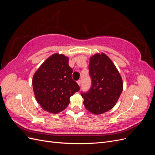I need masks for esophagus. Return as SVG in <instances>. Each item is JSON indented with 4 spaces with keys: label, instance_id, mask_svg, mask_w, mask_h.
<instances>
[{
    "label": "esophagus",
    "instance_id": "esophagus-1",
    "mask_svg": "<svg viewBox=\"0 0 155 155\" xmlns=\"http://www.w3.org/2000/svg\"><path fill=\"white\" fill-rule=\"evenodd\" d=\"M77 83H78V85L80 86L81 85V80H78V81H77Z\"/></svg>",
    "mask_w": 155,
    "mask_h": 155
}]
</instances>
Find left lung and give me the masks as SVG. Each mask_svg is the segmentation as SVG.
I'll return each instance as SVG.
<instances>
[{
  "instance_id": "1",
  "label": "left lung",
  "mask_w": 155,
  "mask_h": 155,
  "mask_svg": "<svg viewBox=\"0 0 155 155\" xmlns=\"http://www.w3.org/2000/svg\"><path fill=\"white\" fill-rule=\"evenodd\" d=\"M92 85L87 92H81L83 104L94 114H101L113 108L123 91V81L118 70L107 55L92 56L89 63Z\"/></svg>"
}]
</instances>
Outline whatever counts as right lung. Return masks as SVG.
<instances>
[{"label":"right lung","mask_w":155,"mask_h":155,"mask_svg":"<svg viewBox=\"0 0 155 155\" xmlns=\"http://www.w3.org/2000/svg\"><path fill=\"white\" fill-rule=\"evenodd\" d=\"M73 70L68 58L54 54L42 64L34 75L33 89L37 103L43 109L57 114L66 109L70 97L79 91L72 78Z\"/></svg>","instance_id":"1"}]
</instances>
